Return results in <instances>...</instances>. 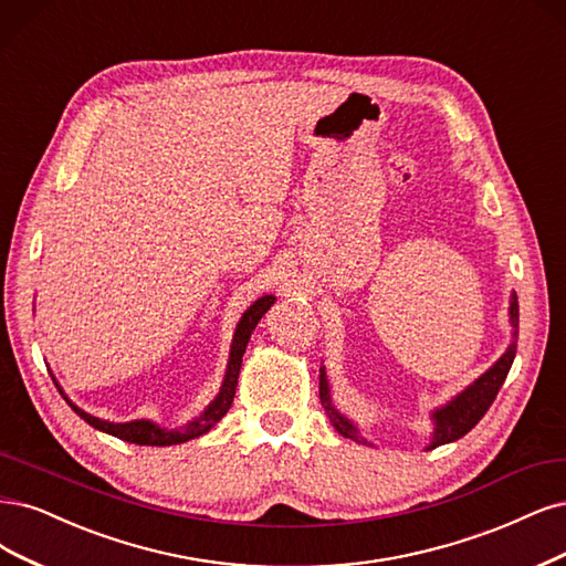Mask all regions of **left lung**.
Here are the masks:
<instances>
[{
    "label": "left lung",
    "mask_w": 566,
    "mask_h": 566,
    "mask_svg": "<svg viewBox=\"0 0 566 566\" xmlns=\"http://www.w3.org/2000/svg\"><path fill=\"white\" fill-rule=\"evenodd\" d=\"M511 323L515 327V337H517V325H520V306H517V297L513 295L511 300ZM515 360V342L509 346V350L496 360L494 367L486 369V373L475 381L471 384L469 388L461 396H457L450 405H444L442 409H436V433H433V442L428 444V450H436V447L444 444V442H452V440H459L463 438L465 433L471 431V428L484 417L486 409L492 407L499 388L503 386L505 377H509V369ZM321 400L325 402V409L327 415L333 417L335 421V428L344 436V438H350V440H358V431L356 426L350 423L348 419H344L342 415L335 412V407L329 405V391H327V379H325V373L321 369Z\"/></svg>",
    "instance_id": "left-lung-1"
}]
</instances>
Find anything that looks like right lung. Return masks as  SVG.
Wrapping results in <instances>:
<instances>
[{
    "label": "right lung",
    "instance_id": "add662e5",
    "mask_svg": "<svg viewBox=\"0 0 566 566\" xmlns=\"http://www.w3.org/2000/svg\"><path fill=\"white\" fill-rule=\"evenodd\" d=\"M274 304V297L271 295H264L262 300H258L255 304H252L243 318L239 321V327H237V335H233V342H231V356H229V365H227V377H224V384L220 388V396L212 400L208 405L206 412L199 417L189 421L185 428H175V431H166V428H159L157 423L151 421H128V423H109V421H101L95 419L91 415H86L84 409H80L76 405H72L63 391L61 396L67 400V405L74 409L76 415H80L86 423H91L93 428H97V431L103 433H109L114 438L119 440H126V442H135V444H151V447H166V444H178V442H187L191 438H199L203 433H208L212 426H216L224 415L227 409L231 407V400H233V394H237V384H239V373H241V363H243V354H245V346H248V339L252 335V329H255V325L260 323V318L266 314V308Z\"/></svg>",
    "mask_w": 566,
    "mask_h": 566
}]
</instances>
